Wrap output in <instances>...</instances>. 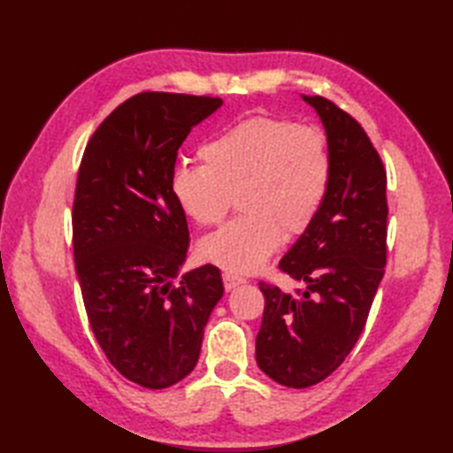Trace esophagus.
I'll return each mask as SVG.
<instances>
[{
  "mask_svg": "<svg viewBox=\"0 0 453 453\" xmlns=\"http://www.w3.org/2000/svg\"><path fill=\"white\" fill-rule=\"evenodd\" d=\"M221 278H224V286H226L227 292H232L234 288L245 284V280H243L242 276H235V274H232V273H224V274H221Z\"/></svg>",
  "mask_w": 453,
  "mask_h": 453,
  "instance_id": "obj_1",
  "label": "esophagus"
}]
</instances>
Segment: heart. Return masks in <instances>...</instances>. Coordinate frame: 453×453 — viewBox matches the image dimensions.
Returning <instances> with one entry per match:
<instances>
[{
	"instance_id": "1",
	"label": "heart",
	"mask_w": 453,
	"mask_h": 453,
	"mask_svg": "<svg viewBox=\"0 0 453 453\" xmlns=\"http://www.w3.org/2000/svg\"><path fill=\"white\" fill-rule=\"evenodd\" d=\"M202 165H180L171 195L188 219L214 227L232 208L242 216L200 243L202 261L227 273L261 268L282 243L305 234L329 195L333 157L326 136L278 117H251L198 150Z\"/></svg>"
}]
</instances>
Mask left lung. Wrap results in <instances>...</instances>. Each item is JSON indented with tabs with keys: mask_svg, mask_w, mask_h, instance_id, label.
Instances as JSON below:
<instances>
[{
	"mask_svg": "<svg viewBox=\"0 0 453 453\" xmlns=\"http://www.w3.org/2000/svg\"><path fill=\"white\" fill-rule=\"evenodd\" d=\"M302 99L325 127L333 179L319 216L278 265L305 288L292 296L258 282L265 313L257 334L258 368L294 389L329 378L350 354L388 258V175L380 153L333 101Z\"/></svg>",
	"mask_w": 453,
	"mask_h": 453,
	"instance_id": "1",
	"label": "left lung"
}]
</instances>
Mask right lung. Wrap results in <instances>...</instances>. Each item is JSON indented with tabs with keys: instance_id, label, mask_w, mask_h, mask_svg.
Segmentation results:
<instances>
[{
	"instance_id": "obj_1",
	"label": "right lung",
	"mask_w": 453,
	"mask_h": 453,
	"mask_svg": "<svg viewBox=\"0 0 453 453\" xmlns=\"http://www.w3.org/2000/svg\"><path fill=\"white\" fill-rule=\"evenodd\" d=\"M218 97L138 93L114 109L83 151L73 196V257L95 339L124 378L165 389L195 370L224 296L219 268L177 278L187 216L171 195L177 151Z\"/></svg>"
}]
</instances>
